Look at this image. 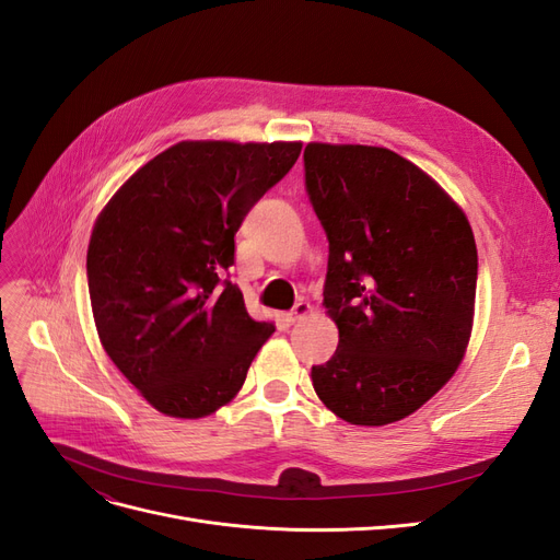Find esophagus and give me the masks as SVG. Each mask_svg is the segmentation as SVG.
<instances>
[{
    "label": "esophagus",
    "instance_id": "obj_1",
    "mask_svg": "<svg viewBox=\"0 0 560 560\" xmlns=\"http://www.w3.org/2000/svg\"><path fill=\"white\" fill-rule=\"evenodd\" d=\"M311 311H313V308H311L308 301H296L294 308H292L290 313H287V319H290V322H299V319L306 317Z\"/></svg>",
    "mask_w": 560,
    "mask_h": 560
}]
</instances>
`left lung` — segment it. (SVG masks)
<instances>
[{"label": "left lung", "mask_w": 560, "mask_h": 560, "mask_svg": "<svg viewBox=\"0 0 560 560\" xmlns=\"http://www.w3.org/2000/svg\"><path fill=\"white\" fill-rule=\"evenodd\" d=\"M303 167L329 241L322 306L338 327L313 387L350 425H387L418 411L463 360L477 243L457 202L395 151L311 142Z\"/></svg>", "instance_id": "left-lung-1"}]
</instances>
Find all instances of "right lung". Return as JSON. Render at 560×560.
<instances>
[{
	"instance_id": "right-lung-1",
	"label": "right lung",
	"mask_w": 560,
	"mask_h": 560,
	"mask_svg": "<svg viewBox=\"0 0 560 560\" xmlns=\"http://www.w3.org/2000/svg\"><path fill=\"white\" fill-rule=\"evenodd\" d=\"M299 154L301 142H179L100 212L86 257L97 336L156 411L214 413L276 331L224 273L245 214Z\"/></svg>"
}]
</instances>
